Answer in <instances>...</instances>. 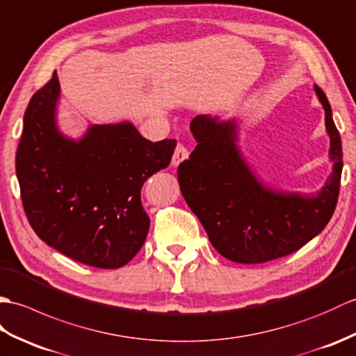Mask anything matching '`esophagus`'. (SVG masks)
<instances>
[{"label":"esophagus","instance_id":"1","mask_svg":"<svg viewBox=\"0 0 356 356\" xmlns=\"http://www.w3.org/2000/svg\"><path fill=\"white\" fill-rule=\"evenodd\" d=\"M187 158H188L187 147L184 145L179 143L175 147V154H173V156H172V165H178V164L183 163L184 160H187Z\"/></svg>","mask_w":356,"mask_h":356}]
</instances>
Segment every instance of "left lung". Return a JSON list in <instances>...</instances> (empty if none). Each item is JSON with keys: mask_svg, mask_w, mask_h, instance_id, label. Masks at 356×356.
<instances>
[{"mask_svg": "<svg viewBox=\"0 0 356 356\" xmlns=\"http://www.w3.org/2000/svg\"><path fill=\"white\" fill-rule=\"evenodd\" d=\"M325 109L332 173L317 193L277 191L262 183L239 149L238 118L196 115L195 151L178 168L188 207L219 254L238 264L288 256L323 232L332 218L343 170V149L326 94L314 85Z\"/></svg>", "mask_w": 356, "mask_h": 356, "instance_id": "1", "label": "left lung"}]
</instances>
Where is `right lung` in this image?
<instances>
[{
  "mask_svg": "<svg viewBox=\"0 0 356 356\" xmlns=\"http://www.w3.org/2000/svg\"><path fill=\"white\" fill-rule=\"evenodd\" d=\"M56 71L33 94L17 151L21 200L35 233L77 262L114 270L143 247L145 181L170 164L177 140L141 137L131 122L91 124L81 138L59 131Z\"/></svg>",
  "mask_w": 356,
  "mask_h": 356,
  "instance_id": "obj_1",
  "label": "right lung"
}]
</instances>
